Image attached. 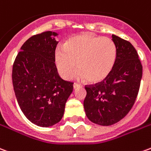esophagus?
<instances>
[{"label":"esophagus","mask_w":151,"mask_h":151,"mask_svg":"<svg viewBox=\"0 0 151 151\" xmlns=\"http://www.w3.org/2000/svg\"><path fill=\"white\" fill-rule=\"evenodd\" d=\"M79 87H81V85H79L78 83H74L73 84V89H78Z\"/></svg>","instance_id":"1"}]
</instances>
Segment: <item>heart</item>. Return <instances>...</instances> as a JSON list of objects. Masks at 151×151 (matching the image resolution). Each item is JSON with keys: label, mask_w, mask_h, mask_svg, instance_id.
Wrapping results in <instances>:
<instances>
[{"label": "heart", "mask_w": 151, "mask_h": 151, "mask_svg": "<svg viewBox=\"0 0 151 151\" xmlns=\"http://www.w3.org/2000/svg\"><path fill=\"white\" fill-rule=\"evenodd\" d=\"M116 47L113 41L107 37H99L91 33L69 38L64 47L55 51L54 60L60 76L69 79L76 67L79 69L76 77L97 84L108 78L115 65Z\"/></svg>", "instance_id": "1"}]
</instances>
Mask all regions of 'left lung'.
<instances>
[{
	"label": "left lung",
	"instance_id": "8db88e82",
	"mask_svg": "<svg viewBox=\"0 0 151 151\" xmlns=\"http://www.w3.org/2000/svg\"><path fill=\"white\" fill-rule=\"evenodd\" d=\"M116 47L112 71L104 82L86 85V115L91 122L108 126L122 120L136 101L142 77V65L131 43L111 35Z\"/></svg>",
	"mask_w": 151,
	"mask_h": 151
}]
</instances>
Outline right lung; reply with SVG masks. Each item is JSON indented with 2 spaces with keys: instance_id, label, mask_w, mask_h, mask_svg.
Masks as SVG:
<instances>
[{
  "instance_id": "right-lung-1",
  "label": "right lung",
  "mask_w": 151,
  "mask_h": 151,
  "mask_svg": "<svg viewBox=\"0 0 151 151\" xmlns=\"http://www.w3.org/2000/svg\"><path fill=\"white\" fill-rule=\"evenodd\" d=\"M55 32L44 31L29 38L13 65L12 80L17 101L25 116L38 126L49 127L61 120L73 82L57 73L54 54Z\"/></svg>"
}]
</instances>
